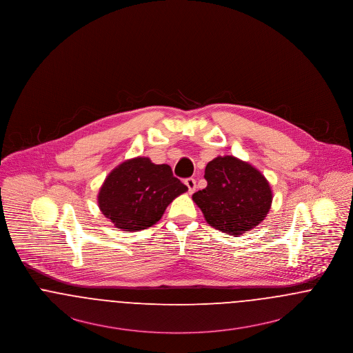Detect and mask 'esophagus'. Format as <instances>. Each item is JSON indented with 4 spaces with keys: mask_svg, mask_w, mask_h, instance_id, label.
Returning a JSON list of instances; mask_svg holds the SVG:
<instances>
[{
    "mask_svg": "<svg viewBox=\"0 0 353 353\" xmlns=\"http://www.w3.org/2000/svg\"><path fill=\"white\" fill-rule=\"evenodd\" d=\"M185 185L188 186V190H189V193H193V192L196 190V186H197V185H196V180H194V179H192V177L185 180Z\"/></svg>",
    "mask_w": 353,
    "mask_h": 353,
    "instance_id": "34e87169",
    "label": "esophagus"
}]
</instances>
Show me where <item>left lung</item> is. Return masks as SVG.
<instances>
[{
  "instance_id": "left-lung-1",
  "label": "left lung",
  "mask_w": 353,
  "mask_h": 353,
  "mask_svg": "<svg viewBox=\"0 0 353 353\" xmlns=\"http://www.w3.org/2000/svg\"><path fill=\"white\" fill-rule=\"evenodd\" d=\"M208 186L192 199L206 222L228 234L242 235L269 213L272 192L266 177L234 156H219L205 168Z\"/></svg>"
}]
</instances>
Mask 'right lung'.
<instances>
[{"label": "right lung", "mask_w": 353, "mask_h": 353, "mask_svg": "<svg viewBox=\"0 0 353 353\" xmlns=\"http://www.w3.org/2000/svg\"><path fill=\"white\" fill-rule=\"evenodd\" d=\"M186 190L168 164L157 165L148 157H134L105 177L98 203L118 229L136 232L154 225L169 203Z\"/></svg>", "instance_id": "add662e5"}]
</instances>
